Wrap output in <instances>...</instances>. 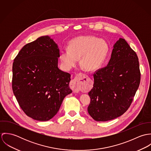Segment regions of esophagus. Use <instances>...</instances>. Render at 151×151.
I'll list each match as a JSON object with an SVG mask.
<instances>
[{"instance_id":"esophagus-1","label":"esophagus","mask_w":151,"mask_h":151,"mask_svg":"<svg viewBox=\"0 0 151 151\" xmlns=\"http://www.w3.org/2000/svg\"><path fill=\"white\" fill-rule=\"evenodd\" d=\"M87 77L88 76L86 75L83 73L78 74L76 76L71 83V88L73 92H78L80 91L83 85L84 84V82L87 80Z\"/></svg>"}]
</instances>
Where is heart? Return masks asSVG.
Wrapping results in <instances>:
<instances>
[{
  "label": "heart",
  "instance_id": "b5f03b06",
  "mask_svg": "<svg viewBox=\"0 0 151 151\" xmlns=\"http://www.w3.org/2000/svg\"><path fill=\"white\" fill-rule=\"evenodd\" d=\"M109 51L108 43L93 36H82L72 40L68 49L62 50L60 59L65 68L76 66L80 59V65L87 71L99 68L104 63Z\"/></svg>",
  "mask_w": 151,
  "mask_h": 151
}]
</instances>
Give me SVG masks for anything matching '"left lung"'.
<instances>
[{
    "label": "left lung",
    "instance_id": "1",
    "mask_svg": "<svg viewBox=\"0 0 151 151\" xmlns=\"http://www.w3.org/2000/svg\"><path fill=\"white\" fill-rule=\"evenodd\" d=\"M94 84L88 95L89 115L106 122L123 114L129 108L141 80L138 56L124 39L113 46L108 65L93 74Z\"/></svg>",
    "mask_w": 151,
    "mask_h": 151
}]
</instances>
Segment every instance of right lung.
Wrapping results in <instances>:
<instances>
[{
  "label": "right lung",
  "instance_id": "obj_1",
  "mask_svg": "<svg viewBox=\"0 0 151 151\" xmlns=\"http://www.w3.org/2000/svg\"><path fill=\"white\" fill-rule=\"evenodd\" d=\"M59 57L58 45L49 36H42L24 45L14 60V95L23 111L34 120L51 119L72 92L71 75L58 67Z\"/></svg>",
  "mask_w": 151,
  "mask_h": 151
}]
</instances>
